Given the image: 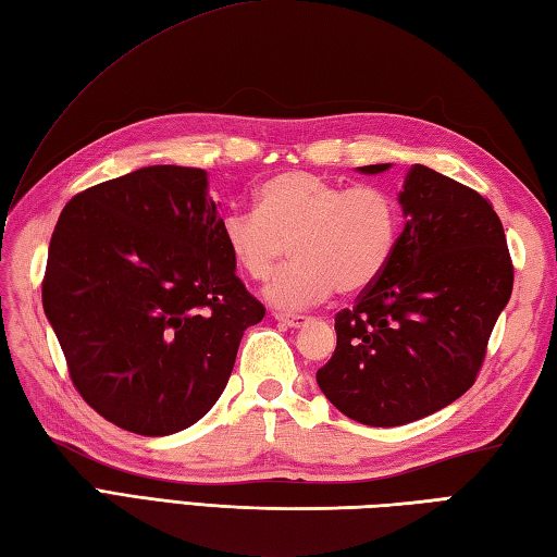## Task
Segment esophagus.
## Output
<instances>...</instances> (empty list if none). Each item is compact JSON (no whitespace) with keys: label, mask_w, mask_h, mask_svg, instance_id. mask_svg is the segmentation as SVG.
Instances as JSON below:
<instances>
[{"label":"esophagus","mask_w":557,"mask_h":557,"mask_svg":"<svg viewBox=\"0 0 557 557\" xmlns=\"http://www.w3.org/2000/svg\"><path fill=\"white\" fill-rule=\"evenodd\" d=\"M275 321L282 323V325H287V327H301V325L309 323V318H306V315H289V313H275Z\"/></svg>","instance_id":"esophagus-1"}]
</instances>
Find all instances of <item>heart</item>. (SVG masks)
<instances>
[{
    "label": "heart",
    "instance_id": "heart-1",
    "mask_svg": "<svg viewBox=\"0 0 557 557\" xmlns=\"http://www.w3.org/2000/svg\"><path fill=\"white\" fill-rule=\"evenodd\" d=\"M399 230V200L385 186H345L306 170L272 176L258 188L256 212L230 210L220 222L232 263L253 282H265L292 246L294 263L265 289L268 301L287 311L309 309L335 289L359 294L375 285Z\"/></svg>",
    "mask_w": 557,
    "mask_h": 557
}]
</instances>
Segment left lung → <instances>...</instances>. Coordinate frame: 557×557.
<instances>
[{"instance_id": "1", "label": "left lung", "mask_w": 557, "mask_h": 557, "mask_svg": "<svg viewBox=\"0 0 557 557\" xmlns=\"http://www.w3.org/2000/svg\"><path fill=\"white\" fill-rule=\"evenodd\" d=\"M399 203L395 256L335 315L337 347L315 373L345 417L377 429L429 417L476 383L515 282L503 222L474 188L413 164Z\"/></svg>"}]
</instances>
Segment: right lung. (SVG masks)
<instances>
[{
  "mask_svg": "<svg viewBox=\"0 0 557 557\" xmlns=\"http://www.w3.org/2000/svg\"><path fill=\"white\" fill-rule=\"evenodd\" d=\"M208 174L152 164L90 186L50 239L42 306L102 419L170 435L206 417L265 309L222 244Z\"/></svg>",
  "mask_w": 557,
  "mask_h": 557,
  "instance_id": "add662e5",
  "label": "right lung"
}]
</instances>
